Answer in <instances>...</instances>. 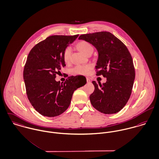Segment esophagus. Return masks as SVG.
Instances as JSON below:
<instances>
[{
	"label": "esophagus",
	"instance_id": "34e87169",
	"mask_svg": "<svg viewBox=\"0 0 159 159\" xmlns=\"http://www.w3.org/2000/svg\"><path fill=\"white\" fill-rule=\"evenodd\" d=\"M86 81L88 83H89L90 82V80L88 78H86Z\"/></svg>",
	"mask_w": 159,
	"mask_h": 159
}]
</instances>
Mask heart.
<instances>
[{
    "mask_svg": "<svg viewBox=\"0 0 159 159\" xmlns=\"http://www.w3.org/2000/svg\"><path fill=\"white\" fill-rule=\"evenodd\" d=\"M78 48L84 54H87L90 51L93 50V48L89 43L82 41L78 43ZM71 55V48L70 46L66 47L63 53V58L65 62H68L70 60ZM93 68V65L91 64L85 65H76L71 70V72L73 75H87L89 71Z\"/></svg>",
    "mask_w": 159,
    "mask_h": 159,
    "instance_id": "obj_1",
    "label": "heart"
}]
</instances>
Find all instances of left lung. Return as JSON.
<instances>
[{
  "instance_id": "8db88e82",
  "label": "left lung",
  "mask_w": 159,
  "mask_h": 159,
  "mask_svg": "<svg viewBox=\"0 0 159 159\" xmlns=\"http://www.w3.org/2000/svg\"><path fill=\"white\" fill-rule=\"evenodd\" d=\"M98 50L97 76L107 78L99 86L93 81L95 89L89 98L92 106L105 114L120 111L128 102L132 93L135 70L126 46L110 32L101 31L80 35Z\"/></svg>"
}]
</instances>
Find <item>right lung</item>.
<instances>
[{"instance_id":"add662e5","label":"right lung","mask_w":159,"mask_h":159,"mask_svg":"<svg viewBox=\"0 0 159 159\" xmlns=\"http://www.w3.org/2000/svg\"><path fill=\"white\" fill-rule=\"evenodd\" d=\"M79 34L53 35L36 44L30 51L23 70L26 92L34 108L41 115L53 117L70 106L73 92L86 83L83 76H71L60 83L56 75L65 66V49Z\"/></svg>"}]
</instances>
